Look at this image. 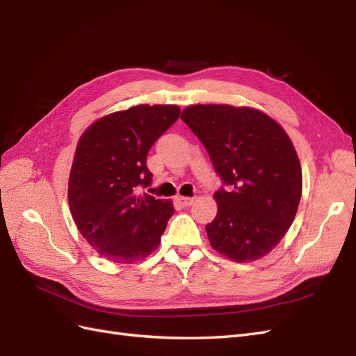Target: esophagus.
<instances>
[{
  "instance_id": "1",
  "label": "esophagus",
  "mask_w": 356,
  "mask_h": 356,
  "mask_svg": "<svg viewBox=\"0 0 356 356\" xmlns=\"http://www.w3.org/2000/svg\"><path fill=\"white\" fill-rule=\"evenodd\" d=\"M177 202H179L181 207H188V206L192 204V202H194V198H191V197H177Z\"/></svg>"
}]
</instances>
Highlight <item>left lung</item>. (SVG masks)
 <instances>
[{
    "mask_svg": "<svg viewBox=\"0 0 356 356\" xmlns=\"http://www.w3.org/2000/svg\"><path fill=\"white\" fill-rule=\"evenodd\" d=\"M181 120L223 184L215 192L218 215L206 227L210 245L236 262L267 255L292 225L301 198V165L288 134L249 107L191 106Z\"/></svg>",
    "mask_w": 356,
    "mask_h": 356,
    "instance_id": "left-lung-1",
    "label": "left lung"
}]
</instances>
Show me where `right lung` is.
Returning a JSON list of instances; mask_svg holds the SVG:
<instances>
[{"instance_id": "1", "label": "right lung", "mask_w": 356, "mask_h": 356, "mask_svg": "<svg viewBox=\"0 0 356 356\" xmlns=\"http://www.w3.org/2000/svg\"><path fill=\"white\" fill-rule=\"evenodd\" d=\"M179 115L177 106H136L98 119L79 140L70 210L80 234L111 262L150 255L175 213L170 201L137 191L152 184L149 149Z\"/></svg>"}]
</instances>
